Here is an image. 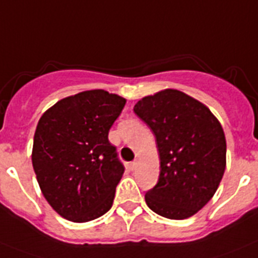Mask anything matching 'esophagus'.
Returning <instances> with one entry per match:
<instances>
[{"label":"esophagus","instance_id":"1","mask_svg":"<svg viewBox=\"0 0 258 258\" xmlns=\"http://www.w3.org/2000/svg\"><path fill=\"white\" fill-rule=\"evenodd\" d=\"M139 165V161L135 160V161H132L131 163H130V169L131 170H136V167H138Z\"/></svg>","mask_w":258,"mask_h":258}]
</instances>
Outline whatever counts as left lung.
I'll return each instance as SVG.
<instances>
[{
  "label": "left lung",
  "mask_w": 258,
  "mask_h": 258,
  "mask_svg": "<svg viewBox=\"0 0 258 258\" xmlns=\"http://www.w3.org/2000/svg\"><path fill=\"white\" fill-rule=\"evenodd\" d=\"M156 136L158 183L145 194L149 209L185 219L214 196L226 169V138L216 115L178 89L145 96L134 107Z\"/></svg>",
  "instance_id": "1"
}]
</instances>
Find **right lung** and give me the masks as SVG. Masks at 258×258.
<instances>
[{"mask_svg": "<svg viewBox=\"0 0 258 258\" xmlns=\"http://www.w3.org/2000/svg\"><path fill=\"white\" fill-rule=\"evenodd\" d=\"M124 105L126 98L92 89L62 98L40 118L33 170L45 200L63 218L88 222L113 205L124 167L107 135Z\"/></svg>", "mask_w": 258, "mask_h": 258, "instance_id": "right-lung-1", "label": "right lung"}]
</instances>
